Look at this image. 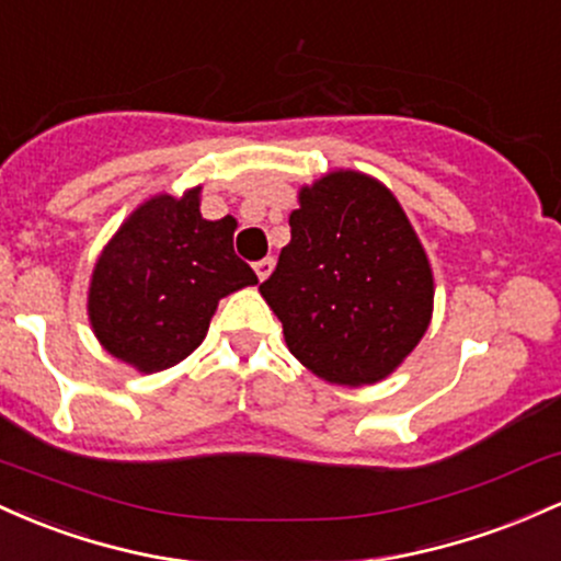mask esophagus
<instances>
[{
  "label": "esophagus",
  "instance_id": "34e87169",
  "mask_svg": "<svg viewBox=\"0 0 561 561\" xmlns=\"http://www.w3.org/2000/svg\"><path fill=\"white\" fill-rule=\"evenodd\" d=\"M273 267H275V260L273 256H264V260H260V262H254V270H256V278L260 280H264L267 278L270 273H273Z\"/></svg>",
  "mask_w": 561,
  "mask_h": 561
}]
</instances>
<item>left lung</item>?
Returning <instances> with one entry per match:
<instances>
[{
  "label": "left lung",
  "mask_w": 561,
  "mask_h": 561,
  "mask_svg": "<svg viewBox=\"0 0 561 561\" xmlns=\"http://www.w3.org/2000/svg\"><path fill=\"white\" fill-rule=\"evenodd\" d=\"M291 243L260 291L288 350L333 383L381 381L432 318L430 260L398 198L360 172L301 187Z\"/></svg>",
  "instance_id": "left-lung-1"
}]
</instances>
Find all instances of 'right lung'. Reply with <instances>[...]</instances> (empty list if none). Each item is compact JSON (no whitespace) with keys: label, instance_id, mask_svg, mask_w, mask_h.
Instances as JSON below:
<instances>
[{"label":"right lung","instance_id":"add662e5","mask_svg":"<svg viewBox=\"0 0 561 561\" xmlns=\"http://www.w3.org/2000/svg\"><path fill=\"white\" fill-rule=\"evenodd\" d=\"M198 193L145 201L94 264V336L142 374L185 360L204 342L217 301L256 283L232 249L236 219L201 217Z\"/></svg>","mask_w":561,"mask_h":561}]
</instances>
